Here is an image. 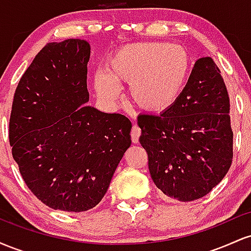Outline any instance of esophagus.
Wrapping results in <instances>:
<instances>
[{
  "mask_svg": "<svg viewBox=\"0 0 251 251\" xmlns=\"http://www.w3.org/2000/svg\"><path fill=\"white\" fill-rule=\"evenodd\" d=\"M140 133H142V131H140L139 126L133 125V127H132V131H131V139L134 144H137L138 142H139Z\"/></svg>",
  "mask_w": 251,
  "mask_h": 251,
  "instance_id": "obj_1",
  "label": "esophagus"
}]
</instances>
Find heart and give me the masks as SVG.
<instances>
[{
	"label": "heart",
	"instance_id": "b5f03b06",
	"mask_svg": "<svg viewBox=\"0 0 251 251\" xmlns=\"http://www.w3.org/2000/svg\"><path fill=\"white\" fill-rule=\"evenodd\" d=\"M191 68L188 50L169 42H135L120 47L106 63V75H98L96 89L108 100L119 96L118 85L129 86L137 107L160 113L179 98Z\"/></svg>",
	"mask_w": 251,
	"mask_h": 251
}]
</instances>
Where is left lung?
<instances>
[{"mask_svg":"<svg viewBox=\"0 0 251 251\" xmlns=\"http://www.w3.org/2000/svg\"><path fill=\"white\" fill-rule=\"evenodd\" d=\"M229 96L211 57L196 61L185 87L159 116L140 114L139 142L149 157L152 180L180 201L208 195L232 162Z\"/></svg>","mask_w":251,"mask_h":251,"instance_id":"left-lung-1","label":"left lung"}]
</instances>
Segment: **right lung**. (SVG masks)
I'll list each match as a JSON object with an SVG mask.
<instances>
[{
  "instance_id": "1",
  "label": "right lung",
  "mask_w": 251,
  "mask_h": 251,
  "mask_svg": "<svg viewBox=\"0 0 251 251\" xmlns=\"http://www.w3.org/2000/svg\"><path fill=\"white\" fill-rule=\"evenodd\" d=\"M89 56L85 40L47 43L14 94L13 158L30 191L54 210L98 205L131 146L128 118L86 105Z\"/></svg>"
}]
</instances>
